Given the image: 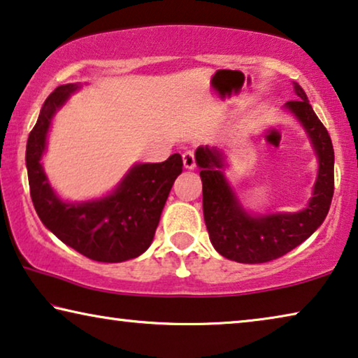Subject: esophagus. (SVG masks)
<instances>
[{
	"mask_svg": "<svg viewBox=\"0 0 358 358\" xmlns=\"http://www.w3.org/2000/svg\"><path fill=\"white\" fill-rule=\"evenodd\" d=\"M183 165H185V169H188V170H193L196 167V159H194L193 151L183 152Z\"/></svg>",
	"mask_w": 358,
	"mask_h": 358,
	"instance_id": "obj_1",
	"label": "esophagus"
}]
</instances>
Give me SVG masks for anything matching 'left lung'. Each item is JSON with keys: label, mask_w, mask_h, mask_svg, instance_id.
Masks as SVG:
<instances>
[{"label": "left lung", "mask_w": 358, "mask_h": 358, "mask_svg": "<svg viewBox=\"0 0 358 358\" xmlns=\"http://www.w3.org/2000/svg\"><path fill=\"white\" fill-rule=\"evenodd\" d=\"M297 99L286 109L306 128L318 157V177L307 207L296 213L250 215L239 204L223 175V154L217 148H197L201 169L202 209L210 243L223 257L239 264H264L281 257L306 241L328 215L334 193V149L307 94L294 83Z\"/></svg>", "instance_id": "left-lung-1"}]
</instances>
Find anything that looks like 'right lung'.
Returning a JSON list of instances; mask_svg holds the SVG:
<instances>
[{"label": "right lung", "mask_w": 358, "mask_h": 358, "mask_svg": "<svg viewBox=\"0 0 358 358\" xmlns=\"http://www.w3.org/2000/svg\"><path fill=\"white\" fill-rule=\"evenodd\" d=\"M78 88L77 83L61 85L48 96L27 140L31 202L43 225L64 244L96 262H124L151 246L183 161L180 154H173L159 164H136L109 196L87 202L62 201L51 188L40 161L52 117Z\"/></svg>", "instance_id": "right-lung-1"}]
</instances>
